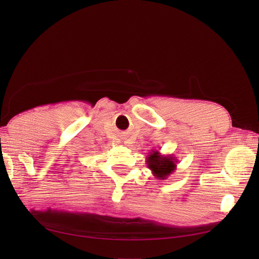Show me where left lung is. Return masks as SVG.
<instances>
[{
	"label": "left lung",
	"instance_id": "left-lung-1",
	"mask_svg": "<svg viewBox=\"0 0 259 259\" xmlns=\"http://www.w3.org/2000/svg\"><path fill=\"white\" fill-rule=\"evenodd\" d=\"M147 166L153 176L160 180H165L177 168L178 160L173 154H162L159 151L150 152L147 156Z\"/></svg>",
	"mask_w": 259,
	"mask_h": 259
}]
</instances>
